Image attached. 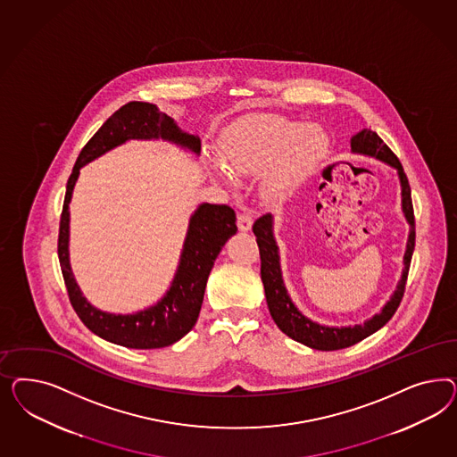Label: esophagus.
<instances>
[{
  "label": "esophagus",
  "mask_w": 457,
  "mask_h": 457,
  "mask_svg": "<svg viewBox=\"0 0 457 457\" xmlns=\"http://www.w3.org/2000/svg\"><path fill=\"white\" fill-rule=\"evenodd\" d=\"M236 224H237V229H239L241 233H248L249 229H251V226H253V218H251L249 214H246V212H245V214H239Z\"/></svg>",
  "instance_id": "obj_1"
}]
</instances>
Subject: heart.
<instances>
[{
    "mask_svg": "<svg viewBox=\"0 0 457 457\" xmlns=\"http://www.w3.org/2000/svg\"><path fill=\"white\" fill-rule=\"evenodd\" d=\"M222 166L216 172L229 179L258 176L266 199L288 197L310 176L328 153V136L317 124H304L281 115H248L222 134L220 142Z\"/></svg>",
    "mask_w": 457,
    "mask_h": 457,
    "instance_id": "1",
    "label": "heart"
}]
</instances>
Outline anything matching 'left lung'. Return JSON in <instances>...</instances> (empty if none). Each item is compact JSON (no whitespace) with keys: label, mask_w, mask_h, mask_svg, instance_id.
Segmentation results:
<instances>
[{"label":"left lung","mask_w":457,"mask_h":457,"mask_svg":"<svg viewBox=\"0 0 457 457\" xmlns=\"http://www.w3.org/2000/svg\"><path fill=\"white\" fill-rule=\"evenodd\" d=\"M350 149L357 155L372 157L375 161H380L397 170V178L401 184L402 214L409 224V235H407L405 253H403V260H402L403 268H402L401 278L395 285V290L390 295L386 304L380 308L378 313L365 320L363 323L345 325V327L323 325L315 320L308 319L291 300L290 293L287 290V285L283 281L281 258H279V248H278L277 237H275L273 214H264L253 224V233L256 236V243L260 246V256H262V281H263L266 303H268L270 313L275 320L278 328L303 345L315 348V350H325V352L359 344L360 340L380 330L388 320L394 317L395 310L401 304L402 296H403V288H405L407 273H409V266H411L415 246L414 209H412V199H411V186H409V180H407V176L402 169L397 155L392 153L388 149L387 144H384V140L370 129H363L357 136H352Z\"/></svg>","instance_id":"obj_1"}]
</instances>
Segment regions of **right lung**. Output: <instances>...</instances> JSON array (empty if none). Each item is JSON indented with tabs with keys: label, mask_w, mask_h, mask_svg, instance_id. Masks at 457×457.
Segmentation results:
<instances>
[{
	"label": "right lung",
	"mask_w": 457,
	"mask_h": 457,
	"mask_svg": "<svg viewBox=\"0 0 457 457\" xmlns=\"http://www.w3.org/2000/svg\"><path fill=\"white\" fill-rule=\"evenodd\" d=\"M129 140H164L195 157L201 154V138L184 132L157 105L149 102L125 104L87 142L73 166L60 220L58 260L71 306L90 332L127 348H164L193 330L201 312L209 273L226 241L237 231L236 214L224 204L201 203L194 209L174 278L155 303L132 313L104 312L90 303L83 296L70 264V203L80 169Z\"/></svg>",
	"instance_id": "1"
}]
</instances>
